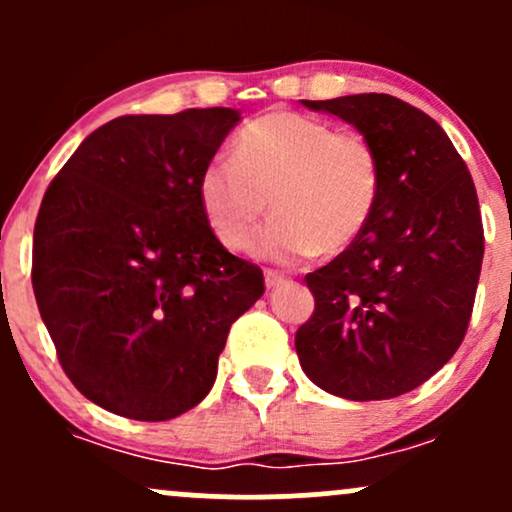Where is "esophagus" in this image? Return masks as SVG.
<instances>
[{
	"mask_svg": "<svg viewBox=\"0 0 512 512\" xmlns=\"http://www.w3.org/2000/svg\"><path fill=\"white\" fill-rule=\"evenodd\" d=\"M286 276L281 272H276V269H264V284H267V289H274V286L284 284Z\"/></svg>",
	"mask_w": 512,
	"mask_h": 512,
	"instance_id": "esophagus-1",
	"label": "esophagus"
}]
</instances>
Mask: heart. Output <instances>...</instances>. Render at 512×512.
I'll return each mask as SVG.
<instances>
[{
    "label": "heart",
    "instance_id": "obj_1",
    "mask_svg": "<svg viewBox=\"0 0 512 512\" xmlns=\"http://www.w3.org/2000/svg\"><path fill=\"white\" fill-rule=\"evenodd\" d=\"M380 158L358 132L276 110L240 129L236 158H214L199 178V204L226 248L243 252L272 199L274 219L257 252L293 264L339 255L361 236L380 192Z\"/></svg>",
    "mask_w": 512,
    "mask_h": 512
}]
</instances>
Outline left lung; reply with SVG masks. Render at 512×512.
<instances>
[{"label":"left lung","mask_w":512,"mask_h":512,"mask_svg":"<svg viewBox=\"0 0 512 512\" xmlns=\"http://www.w3.org/2000/svg\"><path fill=\"white\" fill-rule=\"evenodd\" d=\"M303 105L354 125L383 178L361 236L305 276L315 310L296 332L298 361L337 397H399L438 373L467 334L484 260L474 180L443 127L395 96Z\"/></svg>","instance_id":"obj_1"}]
</instances>
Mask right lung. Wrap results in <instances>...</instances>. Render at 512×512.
I'll use <instances>...</instances> for the list:
<instances>
[{"mask_svg": "<svg viewBox=\"0 0 512 512\" xmlns=\"http://www.w3.org/2000/svg\"><path fill=\"white\" fill-rule=\"evenodd\" d=\"M231 108L125 115L81 142L33 231V291L60 366L98 407L168 421L216 380L228 330L264 293L211 231L199 178Z\"/></svg>", "mask_w": 512, "mask_h": 512, "instance_id": "1", "label": "right lung"}]
</instances>
